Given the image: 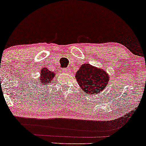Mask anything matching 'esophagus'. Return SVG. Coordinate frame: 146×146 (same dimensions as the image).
I'll list each match as a JSON object with an SVG mask.
<instances>
[{"label": "esophagus", "mask_w": 146, "mask_h": 146, "mask_svg": "<svg viewBox=\"0 0 146 146\" xmlns=\"http://www.w3.org/2000/svg\"><path fill=\"white\" fill-rule=\"evenodd\" d=\"M62 72H64V73H70V69H68L67 68H63L62 69Z\"/></svg>", "instance_id": "34e87169"}]
</instances>
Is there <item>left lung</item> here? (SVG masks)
<instances>
[{
    "label": "left lung",
    "mask_w": 146,
    "mask_h": 146,
    "mask_svg": "<svg viewBox=\"0 0 146 146\" xmlns=\"http://www.w3.org/2000/svg\"><path fill=\"white\" fill-rule=\"evenodd\" d=\"M80 87L88 95L100 94L104 90L110 80L106 70L92 66L90 64H83L75 74Z\"/></svg>",
    "instance_id": "left-lung-1"
}]
</instances>
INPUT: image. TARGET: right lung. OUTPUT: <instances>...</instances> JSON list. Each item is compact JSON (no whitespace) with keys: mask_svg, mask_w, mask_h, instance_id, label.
<instances>
[{"mask_svg":"<svg viewBox=\"0 0 146 146\" xmlns=\"http://www.w3.org/2000/svg\"><path fill=\"white\" fill-rule=\"evenodd\" d=\"M40 76L38 78L40 84L42 86H48V84L53 82V79L55 77L56 74L53 72L49 70L48 68H42L40 71Z\"/></svg>","mask_w":146,"mask_h":146,"instance_id":"add662e5","label":"right lung"}]
</instances>
